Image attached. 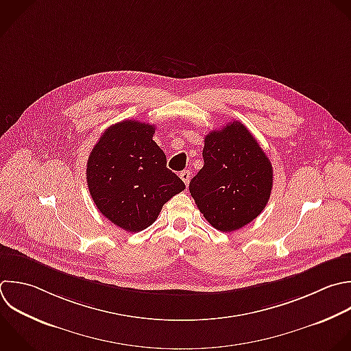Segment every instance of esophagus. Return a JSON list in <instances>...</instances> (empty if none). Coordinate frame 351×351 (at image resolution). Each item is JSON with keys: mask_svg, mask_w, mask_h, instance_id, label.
<instances>
[{"mask_svg": "<svg viewBox=\"0 0 351 351\" xmlns=\"http://www.w3.org/2000/svg\"><path fill=\"white\" fill-rule=\"evenodd\" d=\"M180 177H181V180L184 181V184L188 186L189 180H191V171H189V170H184V171H181Z\"/></svg>", "mask_w": 351, "mask_h": 351, "instance_id": "1", "label": "esophagus"}]
</instances>
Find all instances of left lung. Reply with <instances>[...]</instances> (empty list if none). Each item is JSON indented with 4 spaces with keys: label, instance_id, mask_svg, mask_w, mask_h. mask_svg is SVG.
Masks as SVG:
<instances>
[{
    "label": "left lung",
    "instance_id": "8db88e82",
    "mask_svg": "<svg viewBox=\"0 0 351 351\" xmlns=\"http://www.w3.org/2000/svg\"><path fill=\"white\" fill-rule=\"evenodd\" d=\"M203 160L189 192L210 225L226 233L254 221L269 202L273 169L250 130L233 121L210 132Z\"/></svg>",
    "mask_w": 351,
    "mask_h": 351
}]
</instances>
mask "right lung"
<instances>
[{"label":"right lung","mask_w":351,"mask_h":351,"mask_svg":"<svg viewBox=\"0 0 351 351\" xmlns=\"http://www.w3.org/2000/svg\"><path fill=\"white\" fill-rule=\"evenodd\" d=\"M154 134V125L118 122L103 133L88 159L86 181L96 207L126 232L151 226L163 204L185 189L166 167Z\"/></svg>","instance_id":"right-lung-1"}]
</instances>
